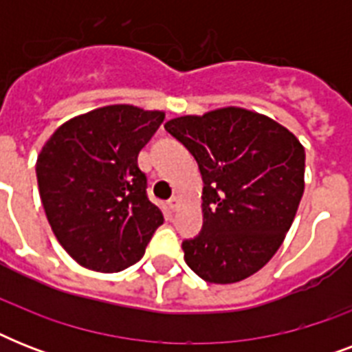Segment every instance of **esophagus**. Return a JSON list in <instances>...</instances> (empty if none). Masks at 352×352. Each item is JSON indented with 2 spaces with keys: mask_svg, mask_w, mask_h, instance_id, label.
Returning <instances> with one entry per match:
<instances>
[{
  "mask_svg": "<svg viewBox=\"0 0 352 352\" xmlns=\"http://www.w3.org/2000/svg\"><path fill=\"white\" fill-rule=\"evenodd\" d=\"M177 206H179V197H171L170 201H168V208H170L171 212H175Z\"/></svg>",
  "mask_w": 352,
  "mask_h": 352,
  "instance_id": "obj_1",
  "label": "esophagus"
}]
</instances>
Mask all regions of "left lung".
Masks as SVG:
<instances>
[{
	"label": "left lung",
	"instance_id": "1",
	"mask_svg": "<svg viewBox=\"0 0 352 352\" xmlns=\"http://www.w3.org/2000/svg\"><path fill=\"white\" fill-rule=\"evenodd\" d=\"M203 175V230L182 241L184 261L208 283H237L283 243L305 190V149L259 113L223 107L164 124Z\"/></svg>",
	"mask_w": 352,
	"mask_h": 352
}]
</instances>
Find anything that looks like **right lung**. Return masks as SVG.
Wrapping results in <instances>:
<instances>
[{"label": "right lung", "mask_w": 352, "mask_h": 352, "mask_svg": "<svg viewBox=\"0 0 352 352\" xmlns=\"http://www.w3.org/2000/svg\"><path fill=\"white\" fill-rule=\"evenodd\" d=\"M162 120V111L127 104L98 107L62 124L41 148L36 177L47 221L82 267H131L164 223L137 162Z\"/></svg>", "instance_id": "obj_1"}]
</instances>
